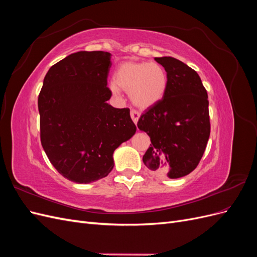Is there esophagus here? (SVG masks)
<instances>
[{
  "label": "esophagus",
  "mask_w": 257,
  "mask_h": 257,
  "mask_svg": "<svg viewBox=\"0 0 257 257\" xmlns=\"http://www.w3.org/2000/svg\"><path fill=\"white\" fill-rule=\"evenodd\" d=\"M139 116H141V113H139L138 111H136V110H131V118H132V120H133V122L136 124L137 122H138V119H139Z\"/></svg>",
  "instance_id": "1"
}]
</instances>
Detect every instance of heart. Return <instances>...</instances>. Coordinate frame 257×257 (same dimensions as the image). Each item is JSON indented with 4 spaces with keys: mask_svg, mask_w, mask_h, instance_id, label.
<instances>
[{
    "mask_svg": "<svg viewBox=\"0 0 257 257\" xmlns=\"http://www.w3.org/2000/svg\"><path fill=\"white\" fill-rule=\"evenodd\" d=\"M113 81L110 88L114 94H119V89L128 92L131 102L141 109L157 105L168 84L165 68L154 62H123L116 68Z\"/></svg>",
    "mask_w": 257,
    "mask_h": 257,
    "instance_id": "1",
    "label": "heart"
}]
</instances>
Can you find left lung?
Returning <instances> with one entry per match:
<instances>
[{
	"label": "left lung",
	"mask_w": 257,
	"mask_h": 257,
	"mask_svg": "<svg viewBox=\"0 0 257 257\" xmlns=\"http://www.w3.org/2000/svg\"><path fill=\"white\" fill-rule=\"evenodd\" d=\"M154 60L165 68L168 84L164 97L138 120L152 144L143 161L152 172L177 179L192 173L203 158L210 136L208 94L198 74L183 62Z\"/></svg>",
	"instance_id": "obj_1"
}]
</instances>
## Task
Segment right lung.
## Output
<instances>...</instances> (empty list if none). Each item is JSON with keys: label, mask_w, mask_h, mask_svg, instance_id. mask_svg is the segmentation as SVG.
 I'll use <instances>...</instances> for the list:
<instances>
[{"label": "right lung", "mask_w": 257, "mask_h": 257, "mask_svg": "<svg viewBox=\"0 0 257 257\" xmlns=\"http://www.w3.org/2000/svg\"><path fill=\"white\" fill-rule=\"evenodd\" d=\"M111 54L79 51L52 65L38 95L41 142L53 167L76 183L108 176L112 154L135 134L128 108L107 103Z\"/></svg>", "instance_id": "right-lung-1"}]
</instances>
